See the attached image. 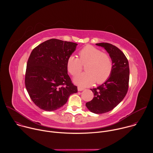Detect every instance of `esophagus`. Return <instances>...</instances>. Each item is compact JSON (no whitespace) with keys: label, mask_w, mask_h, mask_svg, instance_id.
Listing matches in <instances>:
<instances>
[{"label":"esophagus","mask_w":153,"mask_h":153,"mask_svg":"<svg viewBox=\"0 0 153 153\" xmlns=\"http://www.w3.org/2000/svg\"><path fill=\"white\" fill-rule=\"evenodd\" d=\"M77 90H78V91H81L84 90H85V88H82V87H80V86H78Z\"/></svg>","instance_id":"esophagus-1"}]
</instances>
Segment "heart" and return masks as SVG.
Instances as JSON below:
<instances>
[{"label": "heart", "instance_id": "b5f03b06", "mask_svg": "<svg viewBox=\"0 0 153 153\" xmlns=\"http://www.w3.org/2000/svg\"><path fill=\"white\" fill-rule=\"evenodd\" d=\"M79 54V58L70 56L67 63L68 71L74 76L82 71L83 65H86V72L74 79L75 83L87 86L96 81L97 84H102L110 78L113 70V62L108 54L94 46L86 45L80 50Z\"/></svg>", "mask_w": 153, "mask_h": 153}]
</instances>
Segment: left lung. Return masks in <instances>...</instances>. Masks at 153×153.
<instances>
[{
  "mask_svg": "<svg viewBox=\"0 0 153 153\" xmlns=\"http://www.w3.org/2000/svg\"><path fill=\"white\" fill-rule=\"evenodd\" d=\"M96 45L104 48L110 54L113 70L105 83L90 89L94 96L92 100L86 103V106L92 113L103 114L112 110L125 97L128 90L129 68L127 58L117 47L108 43Z\"/></svg>",
  "mask_w": 153,
  "mask_h": 153,
  "instance_id": "1",
  "label": "left lung"
}]
</instances>
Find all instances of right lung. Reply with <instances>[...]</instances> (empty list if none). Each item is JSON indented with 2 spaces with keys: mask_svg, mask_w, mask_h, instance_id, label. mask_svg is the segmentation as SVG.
<instances>
[{
  "mask_svg": "<svg viewBox=\"0 0 153 153\" xmlns=\"http://www.w3.org/2000/svg\"><path fill=\"white\" fill-rule=\"evenodd\" d=\"M77 43L51 39L34 48L27 62L25 83L28 93L39 108L52 111L77 92L68 74L67 60Z\"/></svg>",
  "mask_w": 153,
  "mask_h": 153,
  "instance_id": "add662e5",
  "label": "right lung"
}]
</instances>
